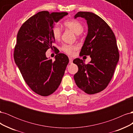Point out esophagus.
I'll use <instances>...</instances> for the list:
<instances>
[{"label": "esophagus", "mask_w": 133, "mask_h": 133, "mask_svg": "<svg viewBox=\"0 0 133 133\" xmlns=\"http://www.w3.org/2000/svg\"><path fill=\"white\" fill-rule=\"evenodd\" d=\"M69 63L70 64L73 63V59H71V58H69Z\"/></svg>", "instance_id": "34e87169"}]
</instances>
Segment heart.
I'll use <instances>...</instances> for the list:
<instances>
[{"instance_id":"1","label":"heart","mask_w":133,"mask_h":133,"mask_svg":"<svg viewBox=\"0 0 133 133\" xmlns=\"http://www.w3.org/2000/svg\"><path fill=\"white\" fill-rule=\"evenodd\" d=\"M63 25L68 29L73 31L76 34H80L84 30V26L82 24L75 19L67 20L64 22ZM51 34L54 39L58 41L61 37L62 31L58 26L55 25L52 28ZM77 49L78 46L76 45H68V44H64L62 47V50L64 53L70 55H74L75 51Z\"/></svg>"}]
</instances>
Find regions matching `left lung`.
<instances>
[{
  "mask_svg": "<svg viewBox=\"0 0 133 133\" xmlns=\"http://www.w3.org/2000/svg\"><path fill=\"white\" fill-rule=\"evenodd\" d=\"M85 19L88 32L80 55H90L87 64L79 58L73 63L78 71L74 75L79 88L88 94L98 93L105 89L113 76L119 59L115 36L108 24L91 12L79 11L74 18Z\"/></svg>",
  "mask_w": 133,
  "mask_h": 133,
  "instance_id": "left-lung-1",
  "label": "left lung"
}]
</instances>
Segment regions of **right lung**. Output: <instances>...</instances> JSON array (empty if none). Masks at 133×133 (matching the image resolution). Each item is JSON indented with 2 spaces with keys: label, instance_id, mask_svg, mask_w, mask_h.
Wrapping results in <instances>:
<instances>
[{
  "label": "right lung",
  "instance_id": "obj_1",
  "mask_svg": "<svg viewBox=\"0 0 133 133\" xmlns=\"http://www.w3.org/2000/svg\"><path fill=\"white\" fill-rule=\"evenodd\" d=\"M68 14L66 12H38L23 24L17 34L15 62L27 85L41 96L49 95L58 89L69 63L64 54L56 55L54 61L45 55L49 48L56 49L52 46L55 42L51 34L54 23Z\"/></svg>",
  "mask_w": 133,
  "mask_h": 133
}]
</instances>
